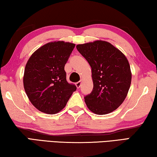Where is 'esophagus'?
<instances>
[{
    "mask_svg": "<svg viewBox=\"0 0 157 157\" xmlns=\"http://www.w3.org/2000/svg\"><path fill=\"white\" fill-rule=\"evenodd\" d=\"M81 83H82V80H81L80 81H78V82H77V83H76V86L77 88H80Z\"/></svg>",
    "mask_w": 157,
    "mask_h": 157,
    "instance_id": "esophagus-1",
    "label": "esophagus"
}]
</instances>
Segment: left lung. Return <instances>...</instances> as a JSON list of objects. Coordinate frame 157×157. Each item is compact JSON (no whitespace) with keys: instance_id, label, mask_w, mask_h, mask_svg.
<instances>
[{"instance_id":"8db88e82","label":"left lung","mask_w":157,"mask_h":157,"mask_svg":"<svg viewBox=\"0 0 157 157\" xmlns=\"http://www.w3.org/2000/svg\"><path fill=\"white\" fill-rule=\"evenodd\" d=\"M76 48L92 68L93 89L84 97L87 106L97 115L110 113L122 104L129 92L132 82L129 61L106 41L78 44Z\"/></svg>"}]
</instances>
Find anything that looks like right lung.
Segmentation results:
<instances>
[{"label": "right lung", "instance_id": "1", "mask_svg": "<svg viewBox=\"0 0 157 157\" xmlns=\"http://www.w3.org/2000/svg\"><path fill=\"white\" fill-rule=\"evenodd\" d=\"M75 44L63 41L46 44L28 59L24 75V86L28 99L36 109L47 114L63 110L75 85L67 81L65 65Z\"/></svg>", "mask_w": 157, "mask_h": 157}]
</instances>
